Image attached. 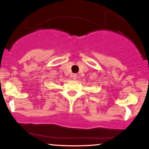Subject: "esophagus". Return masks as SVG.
<instances>
[{"label": "esophagus", "instance_id": "obj_1", "mask_svg": "<svg viewBox=\"0 0 149 149\" xmlns=\"http://www.w3.org/2000/svg\"><path fill=\"white\" fill-rule=\"evenodd\" d=\"M72 77H73V80H76V78H77L78 76H77V74H76V73H73V76H72Z\"/></svg>", "mask_w": 149, "mask_h": 149}]
</instances>
